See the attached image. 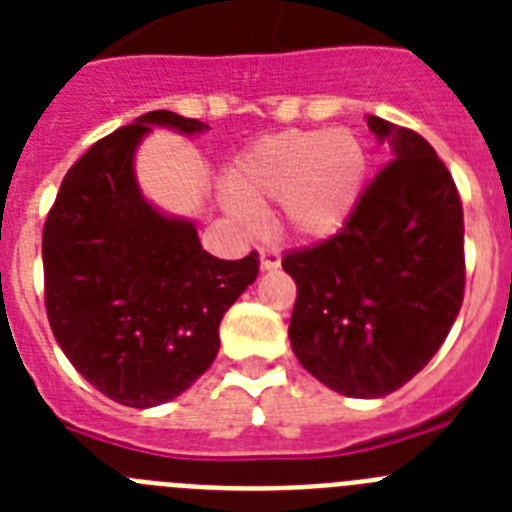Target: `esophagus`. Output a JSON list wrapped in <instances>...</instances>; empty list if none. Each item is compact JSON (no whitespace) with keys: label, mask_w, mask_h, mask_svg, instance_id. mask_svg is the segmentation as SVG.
Returning <instances> with one entry per match:
<instances>
[{"label":"esophagus","mask_w":512,"mask_h":512,"mask_svg":"<svg viewBox=\"0 0 512 512\" xmlns=\"http://www.w3.org/2000/svg\"><path fill=\"white\" fill-rule=\"evenodd\" d=\"M259 264H261V271H274L279 269V264H282V256H279L277 248H261Z\"/></svg>","instance_id":"34e87169"}]
</instances>
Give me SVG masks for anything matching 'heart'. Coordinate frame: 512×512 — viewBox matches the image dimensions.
<instances>
[{"label":"heart","mask_w":512,"mask_h":512,"mask_svg":"<svg viewBox=\"0 0 512 512\" xmlns=\"http://www.w3.org/2000/svg\"><path fill=\"white\" fill-rule=\"evenodd\" d=\"M366 151L346 130H289L248 148L228 174L225 210L241 228L279 202V223L300 241H323L343 228L361 197Z\"/></svg>","instance_id":"b5f03b06"}]
</instances>
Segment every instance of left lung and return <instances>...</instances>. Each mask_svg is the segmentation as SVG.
Here are the masks:
<instances>
[{"label":"left lung","instance_id":"1","mask_svg":"<svg viewBox=\"0 0 512 512\" xmlns=\"http://www.w3.org/2000/svg\"><path fill=\"white\" fill-rule=\"evenodd\" d=\"M392 161L328 241L289 251L292 351L346 397H384L433 359L464 300V212L449 169L415 130L369 115Z\"/></svg>","mask_w":512,"mask_h":512}]
</instances>
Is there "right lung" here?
I'll return each instance as SVG.
<instances>
[{
	"label": "right lung",
	"mask_w": 512,
	"mask_h": 512,
	"mask_svg": "<svg viewBox=\"0 0 512 512\" xmlns=\"http://www.w3.org/2000/svg\"><path fill=\"white\" fill-rule=\"evenodd\" d=\"M153 125L207 130L153 110L97 140L63 176L43 228L53 336L81 377L128 408L174 400L210 369L220 320L259 274L256 251L217 259L192 220L143 197L133 161Z\"/></svg>",
	"instance_id": "right-lung-1"
}]
</instances>
